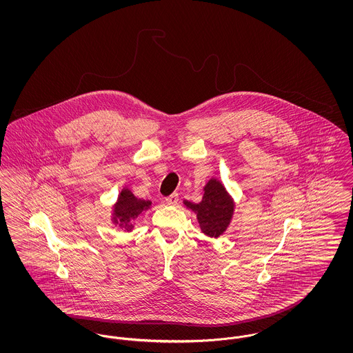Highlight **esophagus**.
<instances>
[{
    "instance_id": "1",
    "label": "esophagus",
    "mask_w": 353,
    "mask_h": 353,
    "mask_svg": "<svg viewBox=\"0 0 353 353\" xmlns=\"http://www.w3.org/2000/svg\"><path fill=\"white\" fill-rule=\"evenodd\" d=\"M165 201L168 202L169 205H177V202H179V194H177V193H172L170 196H168V197L165 199Z\"/></svg>"
}]
</instances>
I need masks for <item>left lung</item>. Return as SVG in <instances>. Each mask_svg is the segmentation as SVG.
I'll return each mask as SVG.
<instances>
[{
	"label": "left lung",
	"mask_w": 353,
	"mask_h": 353,
	"mask_svg": "<svg viewBox=\"0 0 353 353\" xmlns=\"http://www.w3.org/2000/svg\"><path fill=\"white\" fill-rule=\"evenodd\" d=\"M205 194L200 203L185 201L184 203L197 213L203 234L219 236L229 225L234 205L228 196L225 188L217 180H210L205 186Z\"/></svg>",
	"instance_id": "obj_1"
}]
</instances>
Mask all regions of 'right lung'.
<instances>
[{"label":"right lung","mask_w":353,"mask_h":353,"mask_svg":"<svg viewBox=\"0 0 353 353\" xmlns=\"http://www.w3.org/2000/svg\"><path fill=\"white\" fill-rule=\"evenodd\" d=\"M151 201H144L136 199L134 194L128 190L124 189L119 197L118 203L115 206V222H120V226L124 229L130 230L132 225L130 223L131 219L137 217L141 212H144L147 208H150Z\"/></svg>","instance_id":"right-lung-1"}]
</instances>
